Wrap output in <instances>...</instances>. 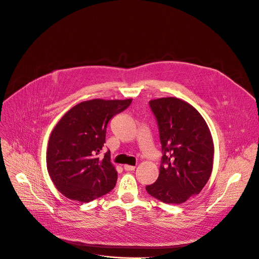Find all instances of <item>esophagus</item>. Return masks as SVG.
Masks as SVG:
<instances>
[{"label": "esophagus", "instance_id": "34e87169", "mask_svg": "<svg viewBox=\"0 0 259 259\" xmlns=\"http://www.w3.org/2000/svg\"><path fill=\"white\" fill-rule=\"evenodd\" d=\"M124 169L126 171H133L135 169V166H131V165H124Z\"/></svg>", "mask_w": 259, "mask_h": 259}]
</instances>
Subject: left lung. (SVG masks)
Listing matches in <instances>:
<instances>
[{
	"label": "left lung",
	"mask_w": 259,
	"mask_h": 259,
	"mask_svg": "<svg viewBox=\"0 0 259 259\" xmlns=\"http://www.w3.org/2000/svg\"><path fill=\"white\" fill-rule=\"evenodd\" d=\"M160 134L162 160L159 177L145 190L166 204H181L198 195L210 178L214 145L198 110L175 97L150 101Z\"/></svg>",
	"instance_id": "1"
}]
</instances>
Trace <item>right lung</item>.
I'll use <instances>...</instances> for the list:
<instances>
[{"label":"right lung","instance_id":"obj_1","mask_svg":"<svg viewBox=\"0 0 259 259\" xmlns=\"http://www.w3.org/2000/svg\"><path fill=\"white\" fill-rule=\"evenodd\" d=\"M132 99L83 101L60 119L48 143L47 169L56 189L70 200L91 202L112 191L118 173L110 152L99 158L109 120Z\"/></svg>","mask_w":259,"mask_h":259}]
</instances>
